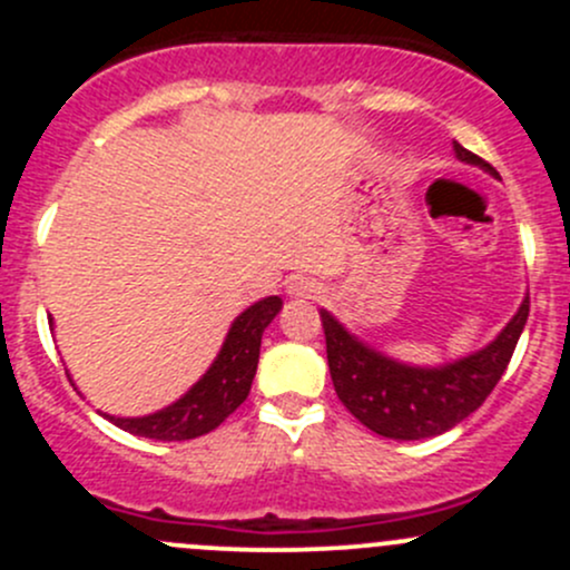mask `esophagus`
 I'll use <instances>...</instances> for the list:
<instances>
[{
  "label": "esophagus",
  "instance_id": "esophagus-1",
  "mask_svg": "<svg viewBox=\"0 0 570 570\" xmlns=\"http://www.w3.org/2000/svg\"><path fill=\"white\" fill-rule=\"evenodd\" d=\"M322 286L314 278H303V275H292L289 284H286V292L292 297H317Z\"/></svg>",
  "mask_w": 570,
  "mask_h": 570
}]
</instances>
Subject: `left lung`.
I'll return each mask as SVG.
<instances>
[{
  "mask_svg": "<svg viewBox=\"0 0 570 570\" xmlns=\"http://www.w3.org/2000/svg\"><path fill=\"white\" fill-rule=\"evenodd\" d=\"M455 154L461 163L480 165L497 176L485 159L471 154L461 142H455ZM320 317L325 327L331 381L342 405L383 439L419 441L461 424L493 392L530 317V295L488 347L444 366L400 364L355 338L325 308Z\"/></svg>",
  "mask_w": 570,
  "mask_h": 570,
  "instance_id": "obj_1",
  "label": "left lung"
}]
</instances>
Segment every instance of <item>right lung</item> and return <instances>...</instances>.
Instances as JSON below:
<instances>
[{
  "label": "right lung",
  "mask_w": 570,
  "mask_h": 570,
  "mask_svg": "<svg viewBox=\"0 0 570 570\" xmlns=\"http://www.w3.org/2000/svg\"><path fill=\"white\" fill-rule=\"evenodd\" d=\"M281 306H284L281 297L273 295L245 308L228 327V336L217 353L215 364L174 405L135 419L109 416V413L105 416L115 428L154 441H189L215 430L248 400L258 366L262 333L281 312Z\"/></svg>",
  "instance_id": "obj_1"
}]
</instances>
